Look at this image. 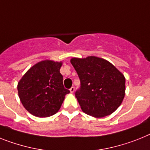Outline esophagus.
Returning a JSON list of instances; mask_svg holds the SVG:
<instances>
[{"instance_id":"1","label":"esophagus","mask_w":150,"mask_h":150,"mask_svg":"<svg viewBox=\"0 0 150 150\" xmlns=\"http://www.w3.org/2000/svg\"><path fill=\"white\" fill-rule=\"evenodd\" d=\"M74 91H75V88L74 87V86H72V87L70 88V92L71 93H74Z\"/></svg>"}]
</instances>
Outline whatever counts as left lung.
I'll use <instances>...</instances> for the list:
<instances>
[{"mask_svg":"<svg viewBox=\"0 0 150 150\" xmlns=\"http://www.w3.org/2000/svg\"><path fill=\"white\" fill-rule=\"evenodd\" d=\"M80 80L75 93L84 113L103 117L121 105L125 96V77L109 61L89 56L70 60Z\"/></svg>","mask_w":150,"mask_h":150,"instance_id":"obj_1","label":"left lung"}]
</instances>
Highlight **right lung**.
I'll return each mask as SVG.
<instances>
[{
	"label": "right lung",
	"mask_w": 150,
	"mask_h": 150,
	"mask_svg": "<svg viewBox=\"0 0 150 150\" xmlns=\"http://www.w3.org/2000/svg\"><path fill=\"white\" fill-rule=\"evenodd\" d=\"M62 62L45 60L37 63L19 81L18 95L24 108L38 117L58 112L70 91L63 85L60 73Z\"/></svg>",
	"instance_id": "right-lung-1"
}]
</instances>
